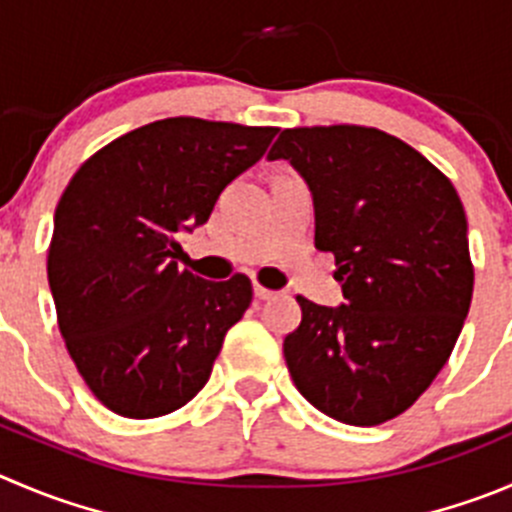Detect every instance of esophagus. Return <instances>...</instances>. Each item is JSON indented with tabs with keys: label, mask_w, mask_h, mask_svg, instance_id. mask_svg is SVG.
<instances>
[{
	"label": "esophagus",
	"mask_w": 512,
	"mask_h": 512,
	"mask_svg": "<svg viewBox=\"0 0 512 512\" xmlns=\"http://www.w3.org/2000/svg\"><path fill=\"white\" fill-rule=\"evenodd\" d=\"M253 294H256V299L266 301V299H271V296H276V291H271V289H266V286L256 284V286H253Z\"/></svg>",
	"instance_id": "obj_1"
}]
</instances>
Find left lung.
<instances>
[{
	"label": "left lung",
	"instance_id": "left-lung-1",
	"mask_svg": "<svg viewBox=\"0 0 512 512\" xmlns=\"http://www.w3.org/2000/svg\"><path fill=\"white\" fill-rule=\"evenodd\" d=\"M314 196L316 248L334 253L344 304L296 296L284 339L296 389L344 425L410 410L450 359L475 284L460 196L405 140L364 125L286 128L269 150Z\"/></svg>",
	"mask_w": 512,
	"mask_h": 512
}]
</instances>
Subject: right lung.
Here are the masks:
<instances>
[{
  "label": "right lung",
  "instance_id": "1",
  "mask_svg": "<svg viewBox=\"0 0 512 512\" xmlns=\"http://www.w3.org/2000/svg\"><path fill=\"white\" fill-rule=\"evenodd\" d=\"M276 130L155 120L90 155L67 183L47 279L72 362L115 415H170L211 377L253 286L243 274L206 281L180 269L178 233L208 221Z\"/></svg>",
  "mask_w": 512,
  "mask_h": 512
}]
</instances>
